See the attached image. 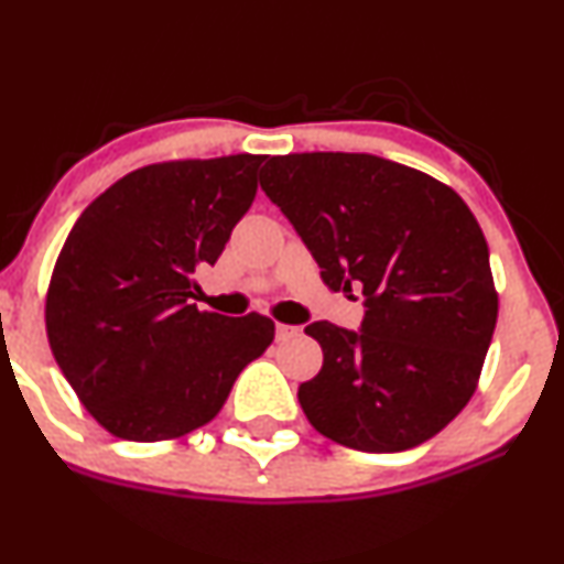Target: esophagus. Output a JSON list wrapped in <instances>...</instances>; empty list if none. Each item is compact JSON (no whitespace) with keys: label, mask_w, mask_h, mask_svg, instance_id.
<instances>
[{"label":"esophagus","mask_w":564,"mask_h":564,"mask_svg":"<svg viewBox=\"0 0 564 564\" xmlns=\"http://www.w3.org/2000/svg\"><path fill=\"white\" fill-rule=\"evenodd\" d=\"M294 336H300V326H289V323H278V326H275V339L278 341H291Z\"/></svg>","instance_id":"obj_1"}]
</instances>
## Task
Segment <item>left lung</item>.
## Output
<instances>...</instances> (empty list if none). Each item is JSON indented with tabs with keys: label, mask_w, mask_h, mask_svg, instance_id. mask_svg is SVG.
<instances>
[{
	"label": "left lung",
	"mask_w": 564,
	"mask_h": 564,
	"mask_svg": "<svg viewBox=\"0 0 564 564\" xmlns=\"http://www.w3.org/2000/svg\"><path fill=\"white\" fill-rule=\"evenodd\" d=\"M262 191L313 251L332 291L364 289L360 332L328 321L323 368L300 387L307 422L368 453L416 448L477 390L498 318L488 243L464 198L430 174L368 153H289Z\"/></svg>",
	"instance_id": "8db88e82"
}]
</instances>
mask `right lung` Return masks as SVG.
Returning <instances> with one entry per match:
<instances>
[{
    "label": "right lung",
    "instance_id": "add662e5",
    "mask_svg": "<svg viewBox=\"0 0 564 564\" xmlns=\"http://www.w3.org/2000/svg\"><path fill=\"white\" fill-rule=\"evenodd\" d=\"M264 156L177 159L124 174L76 225L50 278L44 323L63 377L102 430L183 437L223 411L275 323L191 304L257 196Z\"/></svg>",
    "mask_w": 564,
    "mask_h": 564
}]
</instances>
